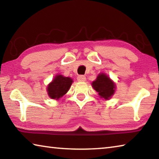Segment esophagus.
Wrapping results in <instances>:
<instances>
[{"label": "esophagus", "instance_id": "esophagus-1", "mask_svg": "<svg viewBox=\"0 0 159 159\" xmlns=\"http://www.w3.org/2000/svg\"><path fill=\"white\" fill-rule=\"evenodd\" d=\"M77 80L79 82H84L86 80V77L85 76H83V75H79V76L77 77Z\"/></svg>", "mask_w": 159, "mask_h": 159}]
</instances>
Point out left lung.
I'll list each match as a JSON object with an SVG mask.
<instances>
[{"label": "left lung", "instance_id": "left-lung-1", "mask_svg": "<svg viewBox=\"0 0 159 159\" xmlns=\"http://www.w3.org/2000/svg\"><path fill=\"white\" fill-rule=\"evenodd\" d=\"M92 85L99 95L105 99H109L114 93V83L104 74H99L97 79L93 82Z\"/></svg>", "mask_w": 159, "mask_h": 159}]
</instances>
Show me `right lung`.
Masks as SVG:
<instances>
[{
	"mask_svg": "<svg viewBox=\"0 0 159 159\" xmlns=\"http://www.w3.org/2000/svg\"><path fill=\"white\" fill-rule=\"evenodd\" d=\"M72 82L71 78L57 75L48 86V95L52 99H60L67 93Z\"/></svg>",
	"mask_w": 159,
	"mask_h": 159,
	"instance_id": "right-lung-1",
	"label": "right lung"
}]
</instances>
